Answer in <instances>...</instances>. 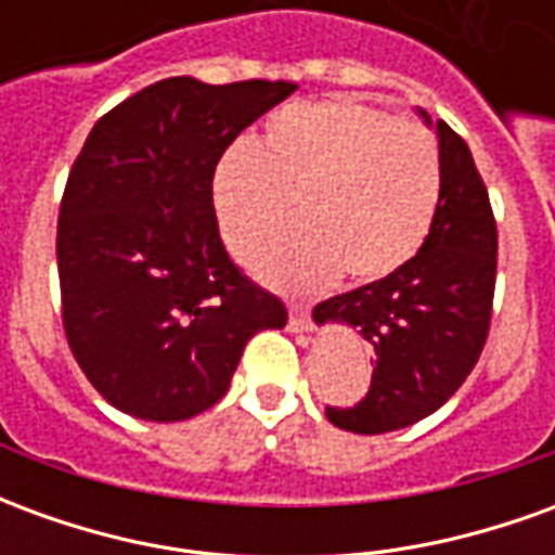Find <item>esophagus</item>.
Wrapping results in <instances>:
<instances>
[{"mask_svg":"<svg viewBox=\"0 0 555 555\" xmlns=\"http://www.w3.org/2000/svg\"><path fill=\"white\" fill-rule=\"evenodd\" d=\"M288 326L291 330H297V333L312 330V314H309V309L300 306V302H288Z\"/></svg>","mask_w":555,"mask_h":555,"instance_id":"1","label":"esophagus"}]
</instances>
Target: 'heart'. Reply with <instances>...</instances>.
Returning a JSON list of instances; mask_svg holds the SVG:
<instances>
[{"mask_svg":"<svg viewBox=\"0 0 555 555\" xmlns=\"http://www.w3.org/2000/svg\"><path fill=\"white\" fill-rule=\"evenodd\" d=\"M214 210L243 255L291 214L300 222L261 243L253 270L279 288L314 291L338 273L389 279L428 241L440 207L437 142L425 127L360 98L291 103L255 142L225 147Z\"/></svg>","mask_w":555,"mask_h":555,"instance_id":"obj_1","label":"heart"}]
</instances>
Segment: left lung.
Masks as SVG:
<instances>
[{
  "mask_svg": "<svg viewBox=\"0 0 555 555\" xmlns=\"http://www.w3.org/2000/svg\"><path fill=\"white\" fill-rule=\"evenodd\" d=\"M442 190L428 241L404 270L314 306L374 348L369 392L326 418L353 434L408 428L457 392L485 350L496 288V219L469 147L440 121Z\"/></svg>",
  "mask_w": 555,
  "mask_h": 555,
  "instance_id": "obj_1",
  "label": "left lung"
}]
</instances>
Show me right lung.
<instances>
[{
	"instance_id": "add662e5",
	"label": "right lung",
	"mask_w": 555,
	"mask_h": 555,
	"mask_svg": "<svg viewBox=\"0 0 555 555\" xmlns=\"http://www.w3.org/2000/svg\"><path fill=\"white\" fill-rule=\"evenodd\" d=\"M294 82L159 79L91 127L59 207L62 324L113 408L181 422L229 392L246 341L285 306L243 276L219 237L214 169Z\"/></svg>"
}]
</instances>
